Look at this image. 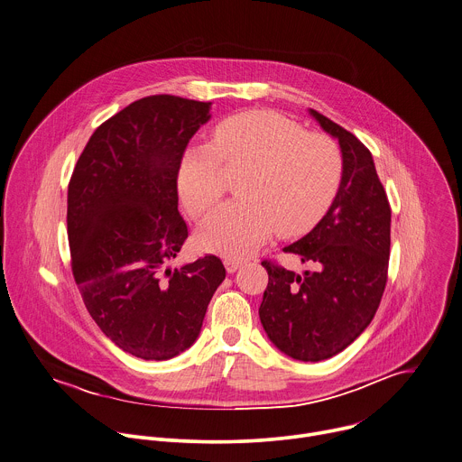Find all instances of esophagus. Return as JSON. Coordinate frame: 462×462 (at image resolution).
<instances>
[{"instance_id":"1","label":"esophagus","mask_w":462,"mask_h":462,"mask_svg":"<svg viewBox=\"0 0 462 462\" xmlns=\"http://www.w3.org/2000/svg\"><path fill=\"white\" fill-rule=\"evenodd\" d=\"M223 264H225V268H226L228 273H234V272H237V270L243 266V261H241V259H232V257H228V259L223 261Z\"/></svg>"}]
</instances>
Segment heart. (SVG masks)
I'll use <instances>...</instances> for the list:
<instances>
[{"label": "heart", "mask_w": 462, "mask_h": 462, "mask_svg": "<svg viewBox=\"0 0 462 462\" xmlns=\"http://www.w3.org/2000/svg\"><path fill=\"white\" fill-rule=\"evenodd\" d=\"M344 152L335 138L268 109L237 113L214 127L212 143L189 145L178 162L176 187L192 217H203L223 196L226 174L243 172L241 201L219 207L201 225L199 245L243 257L277 230L302 236L331 208L344 180Z\"/></svg>", "instance_id": "heart-1"}]
</instances>
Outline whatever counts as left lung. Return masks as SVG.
<instances>
[{"label": "left lung", "mask_w": 462, "mask_h": 462, "mask_svg": "<svg viewBox=\"0 0 462 462\" xmlns=\"http://www.w3.org/2000/svg\"><path fill=\"white\" fill-rule=\"evenodd\" d=\"M338 140L344 180L317 226L284 252L315 272L302 275L268 261L259 308L272 344L293 360L320 362L342 353L371 324L380 306L391 255V205L371 151L349 131L310 109Z\"/></svg>", "instance_id": "obj_1"}]
</instances>
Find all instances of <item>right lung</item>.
I'll list each match as a JSON object with an SVG mask.
<instances>
[{
	"mask_svg": "<svg viewBox=\"0 0 462 462\" xmlns=\"http://www.w3.org/2000/svg\"><path fill=\"white\" fill-rule=\"evenodd\" d=\"M210 107L174 95L129 104L95 129L68 185L71 270L86 310L142 360H171L198 340L226 273L216 255L169 266L189 236L178 162Z\"/></svg>",
	"mask_w": 462,
	"mask_h": 462,
	"instance_id": "1",
	"label": "right lung"
}]
</instances>
